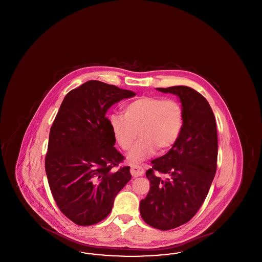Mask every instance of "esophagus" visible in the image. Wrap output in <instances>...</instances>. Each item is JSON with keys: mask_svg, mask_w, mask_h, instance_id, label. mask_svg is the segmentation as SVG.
<instances>
[{"mask_svg": "<svg viewBox=\"0 0 262 262\" xmlns=\"http://www.w3.org/2000/svg\"><path fill=\"white\" fill-rule=\"evenodd\" d=\"M130 174L134 178L142 176L144 174V169L140 166H132L130 167Z\"/></svg>", "mask_w": 262, "mask_h": 262, "instance_id": "esophagus-1", "label": "esophagus"}]
</instances>
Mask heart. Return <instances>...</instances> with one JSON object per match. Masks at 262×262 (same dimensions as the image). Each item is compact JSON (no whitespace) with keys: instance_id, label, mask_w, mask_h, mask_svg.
<instances>
[{"instance_id":"heart-1","label":"heart","mask_w":262,"mask_h":262,"mask_svg":"<svg viewBox=\"0 0 262 262\" xmlns=\"http://www.w3.org/2000/svg\"><path fill=\"white\" fill-rule=\"evenodd\" d=\"M124 115L111 114L108 118L113 136L121 148L128 150L138 136L135 147L127 155L130 163L150 158L157 149L159 153L173 147L180 137L184 116L179 103L174 100L143 96L124 107Z\"/></svg>"}]
</instances>
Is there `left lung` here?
Segmentation results:
<instances>
[{"instance_id": "obj_1", "label": "left lung", "mask_w": 262, "mask_h": 262, "mask_svg": "<svg viewBox=\"0 0 262 262\" xmlns=\"http://www.w3.org/2000/svg\"><path fill=\"white\" fill-rule=\"evenodd\" d=\"M156 89L178 96L184 116L173 147L151 161L149 191L139 205L145 223L166 231L188 222L206 199L217 168L218 137L211 107L198 91L184 85Z\"/></svg>"}]
</instances>
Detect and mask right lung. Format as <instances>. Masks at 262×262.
<instances>
[{
    "label": "right lung",
    "mask_w": 262,
    "mask_h": 262,
    "mask_svg": "<svg viewBox=\"0 0 262 262\" xmlns=\"http://www.w3.org/2000/svg\"><path fill=\"white\" fill-rule=\"evenodd\" d=\"M136 95L98 80L70 91L51 126L45 170L53 198L75 224L105 219L118 192L132 179L129 167L113 168L124 156L114 147L106 113Z\"/></svg>",
    "instance_id": "1"
}]
</instances>
